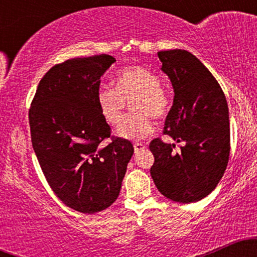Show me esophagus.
Returning <instances> with one entry per match:
<instances>
[{
    "mask_svg": "<svg viewBox=\"0 0 257 257\" xmlns=\"http://www.w3.org/2000/svg\"><path fill=\"white\" fill-rule=\"evenodd\" d=\"M145 149H146L145 144H141V143H135L134 144V151H135V153L143 151V150H145Z\"/></svg>",
    "mask_w": 257,
    "mask_h": 257,
    "instance_id": "34e87169",
    "label": "esophagus"
}]
</instances>
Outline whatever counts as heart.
Returning <instances> with one entry per match:
<instances>
[{
  "label": "heart",
  "mask_w": 257,
  "mask_h": 257,
  "mask_svg": "<svg viewBox=\"0 0 257 257\" xmlns=\"http://www.w3.org/2000/svg\"><path fill=\"white\" fill-rule=\"evenodd\" d=\"M131 101L132 111L137 113L125 117L117 129V134L128 140H140L151 134V116L162 118L170 107L169 96L161 87L159 76L143 66L120 70L114 78V88L100 87L96 91L100 116L110 125H117L122 120L126 102Z\"/></svg>",
  "instance_id": "b5f03b06"
}]
</instances>
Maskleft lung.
I'll list each match as a JSON object with an SVG mask.
<instances>
[{"label": "left lung", "mask_w": 257, "mask_h": 257, "mask_svg": "<svg viewBox=\"0 0 257 257\" xmlns=\"http://www.w3.org/2000/svg\"><path fill=\"white\" fill-rule=\"evenodd\" d=\"M162 71L174 88L164 134L184 141L175 145L153 139L151 176L158 191L179 203H194L215 190L229 158V117L219 82L198 58L184 49L158 52Z\"/></svg>", "instance_id": "obj_1"}]
</instances>
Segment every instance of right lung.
<instances>
[{"mask_svg":"<svg viewBox=\"0 0 257 257\" xmlns=\"http://www.w3.org/2000/svg\"><path fill=\"white\" fill-rule=\"evenodd\" d=\"M114 61L100 54L54 65L29 110L32 147L47 182L79 213H98L117 199L134 153L131 141L111 137L96 105L100 77Z\"/></svg>","mask_w":257,"mask_h":257,"instance_id":"add662e5","label":"right lung"}]
</instances>
